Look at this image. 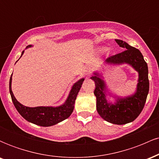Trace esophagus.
Here are the masks:
<instances>
[{"label": "esophagus", "instance_id": "34e87169", "mask_svg": "<svg viewBox=\"0 0 159 159\" xmlns=\"http://www.w3.org/2000/svg\"><path fill=\"white\" fill-rule=\"evenodd\" d=\"M84 74L85 76H89L90 75V68L89 66H85L84 69Z\"/></svg>", "mask_w": 159, "mask_h": 159}]
</instances>
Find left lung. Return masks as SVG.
Here are the masks:
<instances>
[{"instance_id":"obj_1","label":"left lung","mask_w":159,"mask_h":159,"mask_svg":"<svg viewBox=\"0 0 159 159\" xmlns=\"http://www.w3.org/2000/svg\"><path fill=\"white\" fill-rule=\"evenodd\" d=\"M115 40L120 47L125 48V50L110 56L107 58L106 62L114 64L129 63L138 71L139 79L136 93L129 97L119 98L115 105H111L105 99L104 81L98 75L92 76L91 79L95 81L96 85L94 95L96 97V109L98 114L109 123L123 125L134 121L143 110L149 88L148 66L138 49L131 46L123 40Z\"/></svg>"}]
</instances>
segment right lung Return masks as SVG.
<instances>
[{"label":"right lung","mask_w":159,"mask_h":159,"mask_svg":"<svg viewBox=\"0 0 159 159\" xmlns=\"http://www.w3.org/2000/svg\"><path fill=\"white\" fill-rule=\"evenodd\" d=\"M29 45L27 47H30ZM24 54V51L21 53V55ZM84 78H81L72 87V90L69 95V97L66 101L64 105L60 107H29L24 106L21 103L16 100V98L12 93L11 89V82H12V75L10 79V93L12 98V102L16 110L25 120L28 122L40 125V126H51L60 123L69 117L72 114L74 109V104L75 102L77 95L81 89L83 84Z\"/></svg>","instance_id":"add662e5"}]
</instances>
